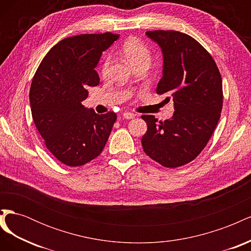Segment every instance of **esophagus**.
Masks as SVG:
<instances>
[{
    "mask_svg": "<svg viewBox=\"0 0 251 251\" xmlns=\"http://www.w3.org/2000/svg\"><path fill=\"white\" fill-rule=\"evenodd\" d=\"M123 117H124L125 119H133V118L136 117V114L130 113V112H125V113L123 114Z\"/></svg>",
    "mask_w": 251,
    "mask_h": 251,
    "instance_id": "34e87169",
    "label": "esophagus"
}]
</instances>
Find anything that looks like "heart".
<instances>
[{"mask_svg":"<svg viewBox=\"0 0 251 251\" xmlns=\"http://www.w3.org/2000/svg\"><path fill=\"white\" fill-rule=\"evenodd\" d=\"M121 53L125 58L134 68L143 64L150 65L151 62V50L150 48L139 39L130 37L121 46ZM111 59L109 56H105L101 66V74L105 76L109 73V67Z\"/></svg>","mask_w":251,"mask_h":251,"instance_id":"heart-1","label":"heart"}]
</instances>
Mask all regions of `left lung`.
<instances>
[{
	"mask_svg": "<svg viewBox=\"0 0 251 251\" xmlns=\"http://www.w3.org/2000/svg\"><path fill=\"white\" fill-rule=\"evenodd\" d=\"M163 54L162 78L156 92L174 101L171 119L142 115L148 131L144 153L162 166L179 168L193 161L206 147L221 116L222 78L214 58L192 36L174 30L146 33Z\"/></svg>",
	"mask_w": 251,
	"mask_h": 251,
	"instance_id": "1",
	"label": "left lung"
}]
</instances>
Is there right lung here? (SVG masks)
I'll use <instances>...</instances> for the list:
<instances>
[{
	"label": "right lung",
	"instance_id": "obj_1",
	"mask_svg": "<svg viewBox=\"0 0 251 251\" xmlns=\"http://www.w3.org/2000/svg\"><path fill=\"white\" fill-rule=\"evenodd\" d=\"M118 34H79L52 47L37 68L30 88L32 118L46 148L68 166H80L100 155L114 123V112L98 115L81 101L87 87L100 83L95 71L102 51Z\"/></svg>",
	"mask_w": 251,
	"mask_h": 251
}]
</instances>
